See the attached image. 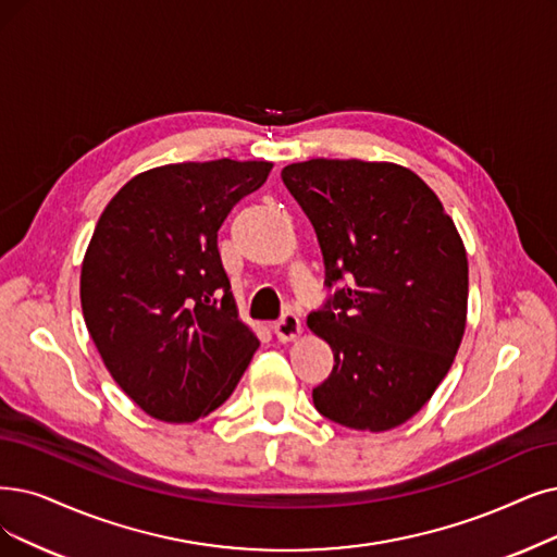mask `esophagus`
<instances>
[{
    "mask_svg": "<svg viewBox=\"0 0 557 557\" xmlns=\"http://www.w3.org/2000/svg\"><path fill=\"white\" fill-rule=\"evenodd\" d=\"M272 329H274L276 338H278L281 343H290V341H297V338H299V333H301V320H299L297 315H293V313H285L281 320H276V322L272 324Z\"/></svg>",
    "mask_w": 557,
    "mask_h": 557,
    "instance_id": "obj_1",
    "label": "esophagus"
}]
</instances>
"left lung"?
Here are the masks:
<instances>
[{
	"instance_id": "1",
	"label": "left lung",
	"mask_w": 557,
	"mask_h": 557,
	"mask_svg": "<svg viewBox=\"0 0 557 557\" xmlns=\"http://www.w3.org/2000/svg\"><path fill=\"white\" fill-rule=\"evenodd\" d=\"M281 177L315 228L324 285H338L308 315L333 349L315 409L349 430L403 425L463 338L469 260L455 221L413 171L391 162L308 160Z\"/></svg>"
}]
</instances>
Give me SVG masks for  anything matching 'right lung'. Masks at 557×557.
<instances>
[{"mask_svg":"<svg viewBox=\"0 0 557 557\" xmlns=\"http://www.w3.org/2000/svg\"><path fill=\"white\" fill-rule=\"evenodd\" d=\"M272 162H183L144 171L98 219L82 262L88 333L132 403L164 422L221 407L258 349L237 318L216 231Z\"/></svg>","mask_w":557,"mask_h":557,"instance_id":"1","label":"right lung"}]
</instances>
